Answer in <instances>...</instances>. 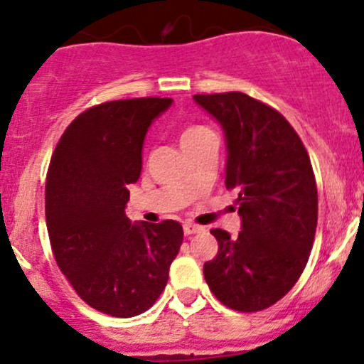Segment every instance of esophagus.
<instances>
[{"label": "esophagus", "mask_w": 364, "mask_h": 364, "mask_svg": "<svg viewBox=\"0 0 364 364\" xmlns=\"http://www.w3.org/2000/svg\"><path fill=\"white\" fill-rule=\"evenodd\" d=\"M203 228L199 225H194V223H183V234L186 235H193V234H198V232H201Z\"/></svg>", "instance_id": "34e87169"}]
</instances>
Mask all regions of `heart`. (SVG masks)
Segmentation results:
<instances>
[{"mask_svg": "<svg viewBox=\"0 0 364 364\" xmlns=\"http://www.w3.org/2000/svg\"><path fill=\"white\" fill-rule=\"evenodd\" d=\"M208 132L206 127H203V125H189V127H186L182 130L181 134V144H186V142L193 141V139L199 137L201 134Z\"/></svg>", "mask_w": 364, "mask_h": 364, "instance_id": "obj_1", "label": "heart"}]
</instances>
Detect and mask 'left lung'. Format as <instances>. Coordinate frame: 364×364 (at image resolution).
<instances>
[{"label": "left lung", "instance_id": "obj_1", "mask_svg": "<svg viewBox=\"0 0 364 364\" xmlns=\"http://www.w3.org/2000/svg\"><path fill=\"white\" fill-rule=\"evenodd\" d=\"M225 134V186L239 193L240 232L213 228L204 263L216 299L252 313L282 299L303 273L318 222V193L303 141L277 109L244 92L196 94Z\"/></svg>", "mask_w": 364, "mask_h": 364}]
</instances>
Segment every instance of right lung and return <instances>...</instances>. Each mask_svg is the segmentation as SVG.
Segmentation results:
<instances>
[{"mask_svg":"<svg viewBox=\"0 0 364 364\" xmlns=\"http://www.w3.org/2000/svg\"><path fill=\"white\" fill-rule=\"evenodd\" d=\"M171 101L139 97L85 109L63 132L48 170L56 263L84 303L112 316H137L156 303L183 240L175 220L132 223L125 215L146 134Z\"/></svg>","mask_w":364,"mask_h":364,"instance_id":"1","label":"right lung"}]
</instances>
